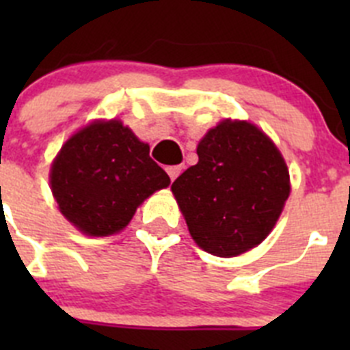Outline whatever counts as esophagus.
<instances>
[{"label":"esophagus","mask_w":350,"mask_h":350,"mask_svg":"<svg viewBox=\"0 0 350 350\" xmlns=\"http://www.w3.org/2000/svg\"><path fill=\"white\" fill-rule=\"evenodd\" d=\"M180 172H182V165H175V166H168V168H166V173H168L170 175V180H175V178L178 177V175H180Z\"/></svg>","instance_id":"obj_1"}]
</instances>
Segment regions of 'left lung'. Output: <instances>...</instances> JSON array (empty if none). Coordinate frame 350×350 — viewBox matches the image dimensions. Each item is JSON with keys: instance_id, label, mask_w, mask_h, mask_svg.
I'll list each match as a JSON object with an SVG mask.
<instances>
[{"instance_id": "8db88e82", "label": "left lung", "mask_w": 350, "mask_h": 350, "mask_svg": "<svg viewBox=\"0 0 350 350\" xmlns=\"http://www.w3.org/2000/svg\"><path fill=\"white\" fill-rule=\"evenodd\" d=\"M196 152L198 165L172 184L194 242L221 258L261 243L291 191L279 148L250 122L222 120Z\"/></svg>"}]
</instances>
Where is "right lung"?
Masks as SVG:
<instances>
[{
  "mask_svg": "<svg viewBox=\"0 0 350 350\" xmlns=\"http://www.w3.org/2000/svg\"><path fill=\"white\" fill-rule=\"evenodd\" d=\"M168 184L148 145L119 120L92 122L73 135L51 170L61 213L91 237L126 228L145 198Z\"/></svg>",
  "mask_w": 350,
  "mask_h": 350,
  "instance_id": "right-lung-1",
  "label": "right lung"
}]
</instances>
